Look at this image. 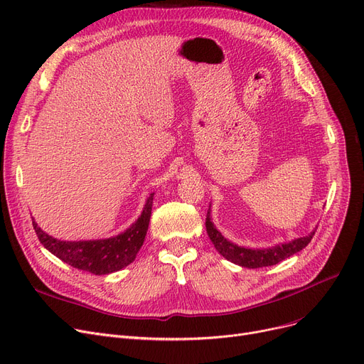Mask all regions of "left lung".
Wrapping results in <instances>:
<instances>
[{
    "instance_id": "obj_1",
    "label": "left lung",
    "mask_w": 364,
    "mask_h": 364,
    "mask_svg": "<svg viewBox=\"0 0 364 364\" xmlns=\"http://www.w3.org/2000/svg\"><path fill=\"white\" fill-rule=\"evenodd\" d=\"M206 233L211 239L213 245L215 246V250L218 254H221L225 259H228L233 264H237L240 267H246V269H259V267H269L274 265L286 258H289L295 255L296 252L302 251L305 246H307L314 233L316 228L304 237L294 239L291 242H283V243H276L274 246L269 247H247V246H240L236 245L235 242L228 240L221 235V232L215 227L213 223L211 217V205H209L208 209V215H206Z\"/></svg>"
}]
</instances>
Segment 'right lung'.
Wrapping results in <instances>:
<instances>
[{
  "label": "right lung",
  "mask_w": 364,
  "mask_h": 364,
  "mask_svg": "<svg viewBox=\"0 0 364 364\" xmlns=\"http://www.w3.org/2000/svg\"><path fill=\"white\" fill-rule=\"evenodd\" d=\"M153 196L155 193L149 195L140 217L127 230L107 239L59 240L47 235L33 217L32 225L46 250L63 262L92 274H109L122 270L136 259L149 228Z\"/></svg>",
  "instance_id": "obj_1"
}]
</instances>
